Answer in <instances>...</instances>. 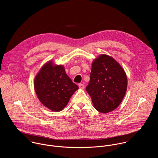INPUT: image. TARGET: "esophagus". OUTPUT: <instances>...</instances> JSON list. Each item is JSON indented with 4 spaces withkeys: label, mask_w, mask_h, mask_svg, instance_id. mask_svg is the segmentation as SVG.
Wrapping results in <instances>:
<instances>
[{
    "label": "esophagus",
    "mask_w": 158,
    "mask_h": 158,
    "mask_svg": "<svg viewBox=\"0 0 158 158\" xmlns=\"http://www.w3.org/2000/svg\"><path fill=\"white\" fill-rule=\"evenodd\" d=\"M78 86H79V88H80V89H83L84 88H85V85H84L83 83H80V84H78Z\"/></svg>",
    "instance_id": "34e87169"
}]
</instances>
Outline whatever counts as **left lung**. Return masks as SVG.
I'll use <instances>...</instances> for the list:
<instances>
[{"label":"left lung","mask_w":158,"mask_h":158,"mask_svg":"<svg viewBox=\"0 0 158 158\" xmlns=\"http://www.w3.org/2000/svg\"><path fill=\"white\" fill-rule=\"evenodd\" d=\"M127 89L124 69L111 56L102 54L92 62L86 90L98 111L106 113L114 110L122 102Z\"/></svg>","instance_id":"obj_1"}]
</instances>
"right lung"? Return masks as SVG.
<instances>
[{
  "mask_svg": "<svg viewBox=\"0 0 158 158\" xmlns=\"http://www.w3.org/2000/svg\"><path fill=\"white\" fill-rule=\"evenodd\" d=\"M34 88L42 104L55 112L63 110L78 89L66 73L64 66H55L52 61L46 63L36 75Z\"/></svg>",
  "mask_w": 158,
  "mask_h": 158,
  "instance_id": "right-lung-1",
  "label": "right lung"
}]
</instances>
